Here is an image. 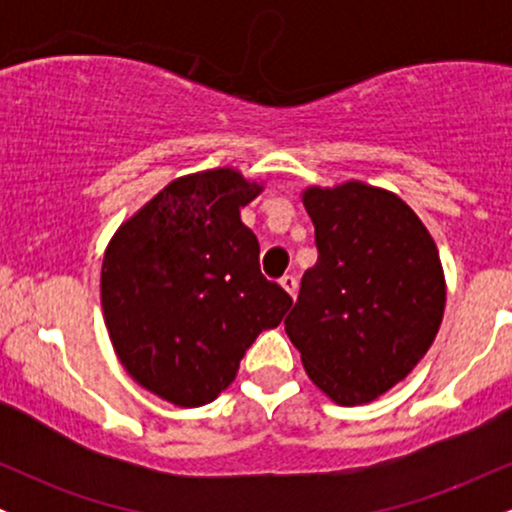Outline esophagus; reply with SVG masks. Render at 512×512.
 I'll use <instances>...</instances> for the list:
<instances>
[{
    "instance_id": "esophagus-1",
    "label": "esophagus",
    "mask_w": 512,
    "mask_h": 512,
    "mask_svg": "<svg viewBox=\"0 0 512 512\" xmlns=\"http://www.w3.org/2000/svg\"><path fill=\"white\" fill-rule=\"evenodd\" d=\"M279 284L284 286V291H289L291 296H296V291H298V279L293 274H284L279 279Z\"/></svg>"
}]
</instances>
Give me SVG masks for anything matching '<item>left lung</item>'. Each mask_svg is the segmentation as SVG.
Listing matches in <instances>:
<instances>
[{
    "label": "left lung",
    "instance_id": "left-lung-1",
    "mask_svg": "<svg viewBox=\"0 0 512 512\" xmlns=\"http://www.w3.org/2000/svg\"><path fill=\"white\" fill-rule=\"evenodd\" d=\"M317 262L286 334L310 380L337 404L373 402L424 358L445 308L431 233L392 192L366 182L308 187Z\"/></svg>",
    "mask_w": 512,
    "mask_h": 512
}]
</instances>
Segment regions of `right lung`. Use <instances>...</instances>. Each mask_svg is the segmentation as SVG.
<instances>
[{"instance_id":"1","label":"right lung","mask_w":512,"mask_h":512,"mask_svg":"<svg viewBox=\"0 0 512 512\" xmlns=\"http://www.w3.org/2000/svg\"><path fill=\"white\" fill-rule=\"evenodd\" d=\"M262 192L214 168L163 187L110 240L101 303L110 342L139 385L178 407L214 402L291 296L260 272L240 207Z\"/></svg>"}]
</instances>
